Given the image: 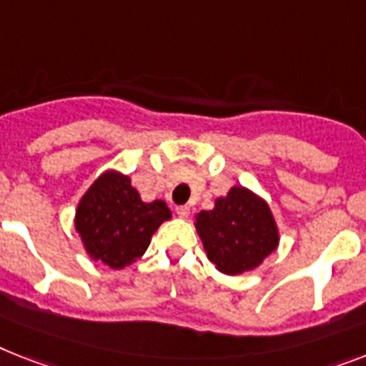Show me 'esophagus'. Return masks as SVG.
Here are the masks:
<instances>
[{
    "instance_id": "1",
    "label": "esophagus",
    "mask_w": 366,
    "mask_h": 366,
    "mask_svg": "<svg viewBox=\"0 0 366 366\" xmlns=\"http://www.w3.org/2000/svg\"><path fill=\"white\" fill-rule=\"evenodd\" d=\"M176 213L181 219H187V217L190 215V207L189 205H179V207H176Z\"/></svg>"
}]
</instances>
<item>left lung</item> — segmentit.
Listing matches in <instances>:
<instances>
[{
    "label": "left lung",
    "mask_w": 366,
    "mask_h": 366,
    "mask_svg": "<svg viewBox=\"0 0 366 366\" xmlns=\"http://www.w3.org/2000/svg\"><path fill=\"white\" fill-rule=\"evenodd\" d=\"M205 254L220 273L237 277L254 271L279 249L280 230L269 204L247 187L219 196L213 209L194 217Z\"/></svg>",
    "instance_id": "8db88e82"
}]
</instances>
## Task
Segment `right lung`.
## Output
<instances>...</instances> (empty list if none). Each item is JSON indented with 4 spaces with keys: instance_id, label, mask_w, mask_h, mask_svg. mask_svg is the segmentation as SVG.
I'll list each match as a JSON object with an SVG mask.
<instances>
[{
    "instance_id": "add662e5",
    "label": "right lung",
    "mask_w": 366,
    "mask_h": 366,
    "mask_svg": "<svg viewBox=\"0 0 366 366\" xmlns=\"http://www.w3.org/2000/svg\"><path fill=\"white\" fill-rule=\"evenodd\" d=\"M170 219L172 211L164 202H144L131 177L107 170L78 202L74 230L93 262L123 269L146 252L151 235Z\"/></svg>"
}]
</instances>
